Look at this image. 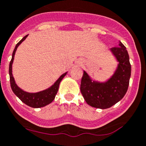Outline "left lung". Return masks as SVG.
Returning a JSON list of instances; mask_svg holds the SVG:
<instances>
[{
	"instance_id": "8db88e82",
	"label": "left lung",
	"mask_w": 146,
	"mask_h": 146,
	"mask_svg": "<svg viewBox=\"0 0 146 146\" xmlns=\"http://www.w3.org/2000/svg\"><path fill=\"white\" fill-rule=\"evenodd\" d=\"M117 61L113 74L106 81L92 78L84 70L80 90L84 99L90 106L106 109L121 101L125 96L131 76V65L126 47L119 41V47L110 49Z\"/></svg>"
}]
</instances>
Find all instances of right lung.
I'll return each instance as SVG.
<instances>
[{
	"instance_id": "1",
	"label": "right lung",
	"mask_w": 146,
	"mask_h": 146,
	"mask_svg": "<svg viewBox=\"0 0 146 146\" xmlns=\"http://www.w3.org/2000/svg\"><path fill=\"white\" fill-rule=\"evenodd\" d=\"M27 35L25 36V37L16 45L15 48H14L13 53H12V58L9 64V77H10V84L11 88L12 89V91L14 92V94L17 96V97L21 100L24 104L26 105L29 106L33 108H41V107H44L45 106L50 104L53 100L55 99L56 95L57 92L58 90V88H59V84L61 82V80H63L65 76L66 75L67 72H65L64 74H61L58 80L53 84L50 87L48 88L47 89L43 90L39 92H36V93H29V92L25 91L24 90L20 88L18 85L16 83L15 80H14V76L12 74V64L14 62V55H15L16 51H17V48L19 45L23 42L27 37Z\"/></svg>"
}]
</instances>
